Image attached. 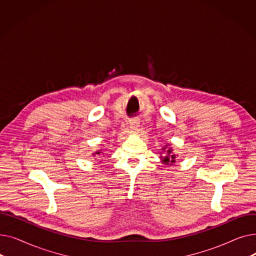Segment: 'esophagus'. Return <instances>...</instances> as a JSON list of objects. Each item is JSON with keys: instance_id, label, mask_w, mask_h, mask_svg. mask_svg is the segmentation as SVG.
<instances>
[{"instance_id": "34e87169", "label": "esophagus", "mask_w": 256, "mask_h": 256, "mask_svg": "<svg viewBox=\"0 0 256 256\" xmlns=\"http://www.w3.org/2000/svg\"><path fill=\"white\" fill-rule=\"evenodd\" d=\"M130 128L134 130H139V126H140V121L138 119H132L130 120Z\"/></svg>"}]
</instances>
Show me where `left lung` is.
I'll return each instance as SVG.
<instances>
[{
  "instance_id": "1",
  "label": "left lung",
  "mask_w": 256,
  "mask_h": 256,
  "mask_svg": "<svg viewBox=\"0 0 256 256\" xmlns=\"http://www.w3.org/2000/svg\"><path fill=\"white\" fill-rule=\"evenodd\" d=\"M162 153H166V154L164 156H162ZM160 162H162L163 164L165 165H168V166H171L173 165L174 163L176 162V158L178 154H173V150L171 148V147L169 146V144H166L162 150H160Z\"/></svg>"
}]
</instances>
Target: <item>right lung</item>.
<instances>
[{"mask_svg":"<svg viewBox=\"0 0 256 256\" xmlns=\"http://www.w3.org/2000/svg\"><path fill=\"white\" fill-rule=\"evenodd\" d=\"M102 150H98V152H93V154H92V156H96V154H100H100H104Z\"/></svg>","mask_w":256,"mask_h":256,"instance_id":"add662e5","label":"right lung"}]
</instances>
